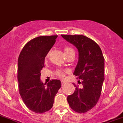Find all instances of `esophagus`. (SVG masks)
Instances as JSON below:
<instances>
[{"instance_id": "34e87169", "label": "esophagus", "mask_w": 123, "mask_h": 123, "mask_svg": "<svg viewBox=\"0 0 123 123\" xmlns=\"http://www.w3.org/2000/svg\"><path fill=\"white\" fill-rule=\"evenodd\" d=\"M66 83H67V82H66V81H63V80H62V85H65V84H66Z\"/></svg>"}]
</instances>
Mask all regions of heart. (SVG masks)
I'll use <instances>...</instances> for the list:
<instances>
[{
  "instance_id": "heart-1",
  "label": "heart",
  "mask_w": 123,
  "mask_h": 123,
  "mask_svg": "<svg viewBox=\"0 0 123 123\" xmlns=\"http://www.w3.org/2000/svg\"><path fill=\"white\" fill-rule=\"evenodd\" d=\"M71 50H73V49H72V48H70V47H65V48H64V52H65V53H68V52H69V51H71ZM49 56V53H48V54L47 55V57H48ZM56 74L60 78L65 77V73H64V72H63V71H61V70L58 71V72H56Z\"/></svg>"
}]
</instances>
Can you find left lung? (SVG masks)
Returning <instances> with one entry per match:
<instances>
[{"instance_id":"1","label":"left lung","mask_w":123,"mask_h":123,"mask_svg":"<svg viewBox=\"0 0 123 123\" xmlns=\"http://www.w3.org/2000/svg\"><path fill=\"white\" fill-rule=\"evenodd\" d=\"M78 51V61L73 74L80 80L74 93L67 97L71 108L84 113L92 109L100 97L104 80L105 58L100 47L93 40L82 35H62ZM74 83H73V84Z\"/></svg>"}]
</instances>
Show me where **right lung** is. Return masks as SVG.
<instances>
[{
    "label": "right lung",
    "instance_id": "1",
    "mask_svg": "<svg viewBox=\"0 0 123 123\" xmlns=\"http://www.w3.org/2000/svg\"><path fill=\"white\" fill-rule=\"evenodd\" d=\"M57 37L35 38L24 46L18 56L17 78L20 94L27 108L36 113H45L52 108L55 96L62 86L58 80H51L47 85L40 80L45 58Z\"/></svg>",
    "mask_w": 123,
    "mask_h": 123
}]
</instances>
